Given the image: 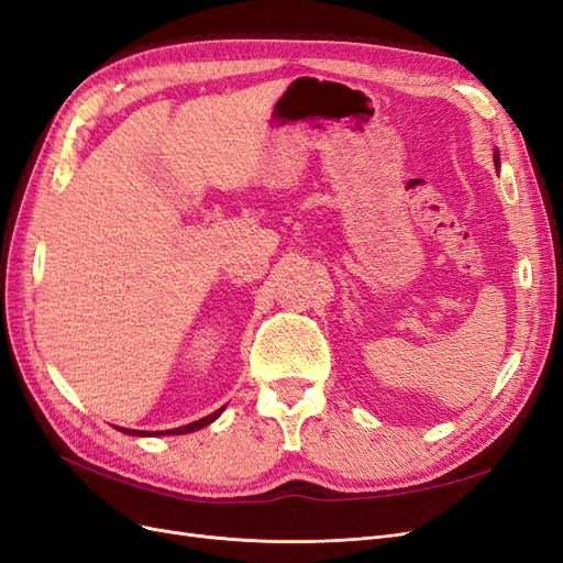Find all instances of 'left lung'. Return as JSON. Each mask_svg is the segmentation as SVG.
<instances>
[{
    "mask_svg": "<svg viewBox=\"0 0 563 563\" xmlns=\"http://www.w3.org/2000/svg\"><path fill=\"white\" fill-rule=\"evenodd\" d=\"M493 159H496V168H498V162H500V159H498V152H496V155H493Z\"/></svg>",
    "mask_w": 563,
    "mask_h": 563,
    "instance_id": "left-lung-1",
    "label": "left lung"
}]
</instances>
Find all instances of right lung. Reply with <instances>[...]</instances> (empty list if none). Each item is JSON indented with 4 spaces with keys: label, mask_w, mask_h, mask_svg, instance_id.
<instances>
[{
    "label": "right lung",
    "mask_w": 563,
    "mask_h": 563,
    "mask_svg": "<svg viewBox=\"0 0 563 563\" xmlns=\"http://www.w3.org/2000/svg\"><path fill=\"white\" fill-rule=\"evenodd\" d=\"M220 413H223V408H220V411H216V413H211V416H207V418H201V420H197V422H190V424H185V428H176V430H166V432H152V434H187V432H195V430H199V428H207L209 422H213ZM117 430H122V432H126V434H141V437H150V432H139V430H124V428H117Z\"/></svg>",
    "instance_id": "add662e5"
}]
</instances>
